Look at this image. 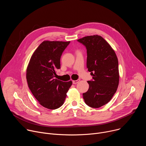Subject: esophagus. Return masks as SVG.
Masks as SVG:
<instances>
[{"label":"esophagus","mask_w":146,"mask_h":146,"mask_svg":"<svg viewBox=\"0 0 146 146\" xmlns=\"http://www.w3.org/2000/svg\"><path fill=\"white\" fill-rule=\"evenodd\" d=\"M79 81H80V80H73V84H77V83H78Z\"/></svg>","instance_id":"esophagus-1"}]
</instances>
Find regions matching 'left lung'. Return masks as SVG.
<instances>
[{
	"mask_svg": "<svg viewBox=\"0 0 146 146\" xmlns=\"http://www.w3.org/2000/svg\"><path fill=\"white\" fill-rule=\"evenodd\" d=\"M87 48V68L93 80L82 94L87 105L99 108L107 104L116 92L119 84L118 61L114 50L102 36H88L77 40Z\"/></svg>",
	"mask_w": 146,
	"mask_h": 146,
	"instance_id": "1",
	"label": "left lung"
}]
</instances>
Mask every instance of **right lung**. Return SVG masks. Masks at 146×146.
<instances>
[{
    "mask_svg": "<svg viewBox=\"0 0 146 146\" xmlns=\"http://www.w3.org/2000/svg\"><path fill=\"white\" fill-rule=\"evenodd\" d=\"M70 41L45 40L32 54L27 69L28 87L40 105L54 110L63 105L72 81L64 82L55 77L60 69L62 52Z\"/></svg>",
    "mask_w": 146,
    "mask_h": 146,
    "instance_id": "add662e5",
    "label": "right lung"
}]
</instances>
